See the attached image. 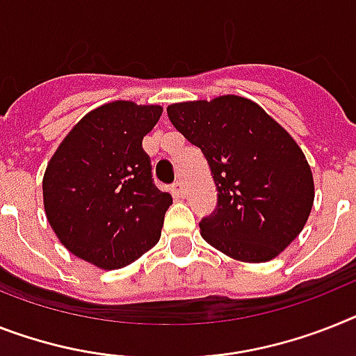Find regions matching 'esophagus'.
Returning a JSON list of instances; mask_svg holds the SVG:
<instances>
[{
  "instance_id": "1",
  "label": "esophagus",
  "mask_w": 356,
  "mask_h": 356,
  "mask_svg": "<svg viewBox=\"0 0 356 356\" xmlns=\"http://www.w3.org/2000/svg\"><path fill=\"white\" fill-rule=\"evenodd\" d=\"M170 192H172V195L175 197V199H181V197H184V188H183V184L179 183V181H177V183L172 184Z\"/></svg>"
}]
</instances>
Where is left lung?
<instances>
[{"label": "left lung", "mask_w": 356, "mask_h": 356, "mask_svg": "<svg viewBox=\"0 0 356 356\" xmlns=\"http://www.w3.org/2000/svg\"><path fill=\"white\" fill-rule=\"evenodd\" d=\"M177 132L201 148L217 208L199 222L206 243L243 262H266L302 232L313 199L312 168L293 137L238 95L170 104Z\"/></svg>", "instance_id": "1"}]
</instances>
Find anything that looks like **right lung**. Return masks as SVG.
<instances>
[{
  "instance_id": "1",
  "label": "right lung",
  "mask_w": 356,
  "mask_h": 356,
  "mask_svg": "<svg viewBox=\"0 0 356 356\" xmlns=\"http://www.w3.org/2000/svg\"><path fill=\"white\" fill-rule=\"evenodd\" d=\"M161 113L157 104H103L72 128L47 166V219L68 252L97 268H124L159 241L172 195L154 184L143 137Z\"/></svg>"
}]
</instances>
